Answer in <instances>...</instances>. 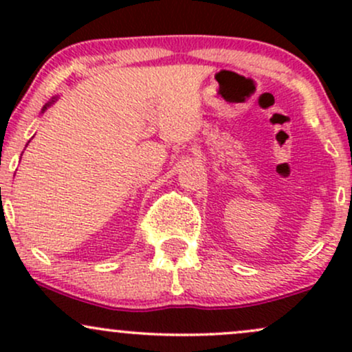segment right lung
<instances>
[{
	"label": "right lung",
	"instance_id": "right-lung-1",
	"mask_svg": "<svg viewBox=\"0 0 352 352\" xmlns=\"http://www.w3.org/2000/svg\"><path fill=\"white\" fill-rule=\"evenodd\" d=\"M56 100H58V98H52V99L50 100V102H47V104H46V106H44V107L41 109V112H44V111H46V109H47V107H51V106H52V104H54V102H56Z\"/></svg>",
	"mask_w": 352,
	"mask_h": 352
}]
</instances>
